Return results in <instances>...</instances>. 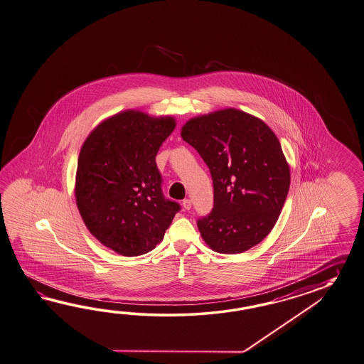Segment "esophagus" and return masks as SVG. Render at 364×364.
<instances>
[{
  "label": "esophagus",
  "mask_w": 364,
  "mask_h": 364,
  "mask_svg": "<svg viewBox=\"0 0 364 364\" xmlns=\"http://www.w3.org/2000/svg\"><path fill=\"white\" fill-rule=\"evenodd\" d=\"M182 207H183L185 211H190V210H191V200H190V199H185V200L182 202Z\"/></svg>",
  "instance_id": "obj_1"
}]
</instances>
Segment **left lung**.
I'll return each instance as SVG.
<instances>
[{
  "mask_svg": "<svg viewBox=\"0 0 364 364\" xmlns=\"http://www.w3.org/2000/svg\"><path fill=\"white\" fill-rule=\"evenodd\" d=\"M182 139L211 171L213 208L198 220L212 250L238 254L274 228L289 190V165L279 140L257 117L224 109L187 120Z\"/></svg>",
  "mask_w": 364,
  "mask_h": 364,
  "instance_id": "8db88e82",
  "label": "left lung"
}]
</instances>
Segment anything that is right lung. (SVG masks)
<instances>
[{
	"instance_id": "add662e5",
	"label": "right lung",
	"mask_w": 364,
	"mask_h": 364,
	"mask_svg": "<svg viewBox=\"0 0 364 364\" xmlns=\"http://www.w3.org/2000/svg\"><path fill=\"white\" fill-rule=\"evenodd\" d=\"M176 128L173 117L126 110L89 134L77 162L75 195L86 228L126 257L162 241L181 207L164 198L156 156Z\"/></svg>"
}]
</instances>
